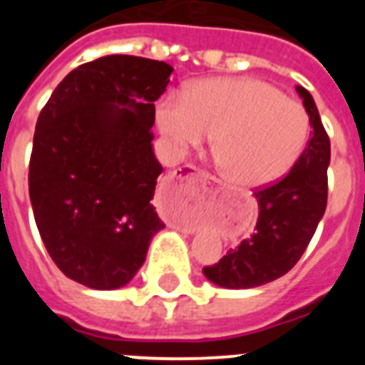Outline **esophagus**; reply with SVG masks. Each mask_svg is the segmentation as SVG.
I'll use <instances>...</instances> for the list:
<instances>
[{"mask_svg":"<svg viewBox=\"0 0 365 365\" xmlns=\"http://www.w3.org/2000/svg\"><path fill=\"white\" fill-rule=\"evenodd\" d=\"M205 190L202 175L192 170H179L173 172L168 179V182L163 188V195L172 202L179 206H193L197 205L199 199Z\"/></svg>","mask_w":365,"mask_h":365,"instance_id":"1","label":"esophagus"}]
</instances>
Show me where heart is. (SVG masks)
<instances>
[{"instance_id":"b5f03b06","label":"heart","mask_w":365,"mask_h":365,"mask_svg":"<svg viewBox=\"0 0 365 365\" xmlns=\"http://www.w3.org/2000/svg\"><path fill=\"white\" fill-rule=\"evenodd\" d=\"M155 117L177 155L214 133L222 177L243 190L269 186L291 172L311 131L302 104L256 78L199 80L186 96L168 93Z\"/></svg>"}]
</instances>
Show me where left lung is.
<instances>
[{
    "label": "left lung",
    "mask_w": 365,
    "mask_h": 365,
    "mask_svg": "<svg viewBox=\"0 0 365 365\" xmlns=\"http://www.w3.org/2000/svg\"><path fill=\"white\" fill-rule=\"evenodd\" d=\"M311 122V140L282 180L257 190L256 230L202 272L225 289H254L282 278L298 263L327 206L331 143L311 93L296 86Z\"/></svg>",
    "instance_id": "left-lung-1"
}]
</instances>
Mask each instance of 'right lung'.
<instances>
[{
    "mask_svg": "<svg viewBox=\"0 0 365 365\" xmlns=\"http://www.w3.org/2000/svg\"><path fill=\"white\" fill-rule=\"evenodd\" d=\"M173 67L111 54L71 71L41 109L29 195L56 267L96 291L128 285L164 228L151 199L155 100Z\"/></svg>",
    "mask_w": 365,
    "mask_h": 365,
    "instance_id": "1",
    "label": "right lung"
}]
</instances>
